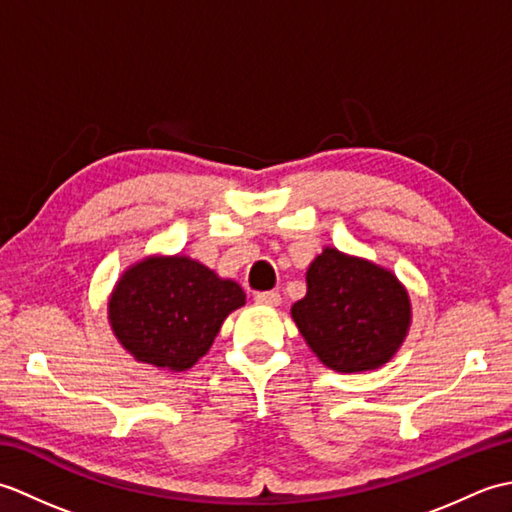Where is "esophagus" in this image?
Masks as SVG:
<instances>
[{"label":"esophagus","instance_id":"1","mask_svg":"<svg viewBox=\"0 0 512 512\" xmlns=\"http://www.w3.org/2000/svg\"><path fill=\"white\" fill-rule=\"evenodd\" d=\"M255 301H257V303H262V306H279V303H281V297H279V292H275V290H268V292H257V295H255Z\"/></svg>","mask_w":512,"mask_h":512}]
</instances>
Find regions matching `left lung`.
Wrapping results in <instances>:
<instances>
[{"instance_id": "obj_1", "label": "left lung", "mask_w": 512, "mask_h": 512, "mask_svg": "<svg viewBox=\"0 0 512 512\" xmlns=\"http://www.w3.org/2000/svg\"><path fill=\"white\" fill-rule=\"evenodd\" d=\"M292 319L310 350L336 372H367L398 352L411 323L405 286L387 268L336 248L310 264Z\"/></svg>"}]
</instances>
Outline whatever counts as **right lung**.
Segmentation results:
<instances>
[{"label": "right lung", "instance_id": "add662e5", "mask_svg": "<svg viewBox=\"0 0 512 512\" xmlns=\"http://www.w3.org/2000/svg\"><path fill=\"white\" fill-rule=\"evenodd\" d=\"M244 303L239 284L191 257H147L118 279L107 314L136 361L184 372L209 352L224 319Z\"/></svg>", "mask_w": 512, "mask_h": 512}]
</instances>
